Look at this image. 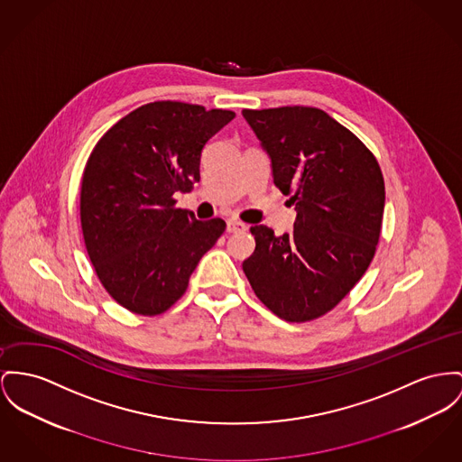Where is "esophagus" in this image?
Masks as SVG:
<instances>
[{
	"label": "esophagus",
	"instance_id": "34e87169",
	"mask_svg": "<svg viewBox=\"0 0 462 462\" xmlns=\"http://www.w3.org/2000/svg\"><path fill=\"white\" fill-rule=\"evenodd\" d=\"M246 224L236 220V218H229L227 220V233H240V231H245Z\"/></svg>",
	"mask_w": 462,
	"mask_h": 462
}]
</instances>
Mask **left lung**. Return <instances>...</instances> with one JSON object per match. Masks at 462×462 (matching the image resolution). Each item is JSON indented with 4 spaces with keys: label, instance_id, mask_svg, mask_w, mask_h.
<instances>
[{
    "label": "left lung",
    "instance_id": "8db88e82",
    "mask_svg": "<svg viewBox=\"0 0 462 462\" xmlns=\"http://www.w3.org/2000/svg\"><path fill=\"white\" fill-rule=\"evenodd\" d=\"M244 117L272 157L273 184L291 196V233L250 227L244 272L261 303L287 322L331 311L366 273L382 231L385 184L368 147L324 110L278 106Z\"/></svg>",
    "mask_w": 462,
    "mask_h": 462
}]
</instances>
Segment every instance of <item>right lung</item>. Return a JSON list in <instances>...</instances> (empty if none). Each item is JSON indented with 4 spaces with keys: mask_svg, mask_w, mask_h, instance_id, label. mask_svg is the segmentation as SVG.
<instances>
[{
    "mask_svg": "<svg viewBox=\"0 0 462 462\" xmlns=\"http://www.w3.org/2000/svg\"><path fill=\"white\" fill-rule=\"evenodd\" d=\"M235 119L182 101L147 103L114 124L94 145L80 187L88 255L121 307L154 317L173 307L189 277L226 229L177 208V192L199 182L205 143Z\"/></svg>",
    "mask_w": 462,
    "mask_h": 462,
    "instance_id": "obj_1",
    "label": "right lung"
}]
</instances>
